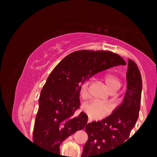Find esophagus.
Instances as JSON below:
<instances>
[{
	"instance_id": "obj_1",
	"label": "esophagus",
	"mask_w": 157,
	"mask_h": 157,
	"mask_svg": "<svg viewBox=\"0 0 157 157\" xmlns=\"http://www.w3.org/2000/svg\"><path fill=\"white\" fill-rule=\"evenodd\" d=\"M90 121H91V120H88V123H90Z\"/></svg>"
}]
</instances>
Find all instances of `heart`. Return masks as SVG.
Listing matches in <instances>:
<instances>
[{
    "instance_id": "obj_1",
    "label": "heart",
    "mask_w": 157,
    "mask_h": 157,
    "mask_svg": "<svg viewBox=\"0 0 157 157\" xmlns=\"http://www.w3.org/2000/svg\"><path fill=\"white\" fill-rule=\"evenodd\" d=\"M104 80L105 84L109 88V91L112 93L116 92L121 86V80L119 76L113 73H107L104 75ZM89 81H84L79 86V94L81 98H86L89 93ZM82 109L86 114L91 119L100 120L102 119L110 112V107L106 104L92 101L83 104Z\"/></svg>"
}]
</instances>
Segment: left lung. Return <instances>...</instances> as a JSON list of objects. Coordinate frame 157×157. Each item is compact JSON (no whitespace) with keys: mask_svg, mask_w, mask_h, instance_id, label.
<instances>
[{"mask_svg":"<svg viewBox=\"0 0 157 157\" xmlns=\"http://www.w3.org/2000/svg\"><path fill=\"white\" fill-rule=\"evenodd\" d=\"M127 83V92L123 103L112 114L101 121L86 124L85 130L88 140L81 157H105V153L116 149L130 138V131L139 115L142 90L138 65L130 59H128Z\"/></svg>","mask_w":157,"mask_h":157,"instance_id":"8db88e82","label":"left lung"}]
</instances>
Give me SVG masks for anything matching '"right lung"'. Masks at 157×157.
<instances>
[{
  "label": "right lung",
  "instance_id": "1",
  "mask_svg": "<svg viewBox=\"0 0 157 157\" xmlns=\"http://www.w3.org/2000/svg\"><path fill=\"white\" fill-rule=\"evenodd\" d=\"M120 64L126 65L124 59L109 51L79 50L65 56L48 75L41 91L34 143L59 155L62 141L87 123L88 116L84 112L74 116L80 106V84L98 72Z\"/></svg>",
  "mask_w": 157,
  "mask_h": 157
}]
</instances>
